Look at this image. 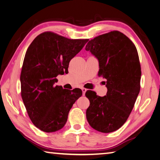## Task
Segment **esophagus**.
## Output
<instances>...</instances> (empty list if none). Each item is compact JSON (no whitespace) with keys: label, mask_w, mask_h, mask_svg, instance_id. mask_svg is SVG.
Listing matches in <instances>:
<instances>
[{"label":"esophagus","mask_w":160,"mask_h":160,"mask_svg":"<svg viewBox=\"0 0 160 160\" xmlns=\"http://www.w3.org/2000/svg\"><path fill=\"white\" fill-rule=\"evenodd\" d=\"M81 89H82V91L83 95H85V92H86V91H87V89L85 88H82Z\"/></svg>","instance_id":"1"}]
</instances>
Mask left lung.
<instances>
[{"label":"left lung","mask_w":160,"mask_h":160,"mask_svg":"<svg viewBox=\"0 0 160 160\" xmlns=\"http://www.w3.org/2000/svg\"><path fill=\"white\" fill-rule=\"evenodd\" d=\"M99 61L98 76L106 80V95L94 91L85 95L90 105L86 116L89 125L100 132L110 133L123 125L134 106L140 90L141 68L134 44L127 36L113 31L96 37L87 43Z\"/></svg>","instance_id":"1"}]
</instances>
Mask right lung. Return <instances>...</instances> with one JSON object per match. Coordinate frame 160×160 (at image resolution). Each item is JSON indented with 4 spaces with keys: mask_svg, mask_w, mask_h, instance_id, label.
I'll return each instance as SVG.
<instances>
[{
    "mask_svg": "<svg viewBox=\"0 0 160 160\" xmlns=\"http://www.w3.org/2000/svg\"><path fill=\"white\" fill-rule=\"evenodd\" d=\"M46 31L37 36L26 52L20 74L21 96L30 119L45 132L62 129L70 109L82 92L55 85L68 73L70 61L88 42Z\"/></svg>",
    "mask_w": 160,
    "mask_h": 160,
    "instance_id": "right-lung-1",
    "label": "right lung"
}]
</instances>
